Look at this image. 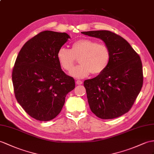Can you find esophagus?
I'll use <instances>...</instances> for the list:
<instances>
[{
  "instance_id": "34e87169",
  "label": "esophagus",
  "mask_w": 154,
  "mask_h": 154,
  "mask_svg": "<svg viewBox=\"0 0 154 154\" xmlns=\"http://www.w3.org/2000/svg\"><path fill=\"white\" fill-rule=\"evenodd\" d=\"M76 84L77 85H81V84H83V82L81 81V80H76Z\"/></svg>"
}]
</instances>
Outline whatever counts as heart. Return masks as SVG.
<instances>
[{"label":"heart","mask_w":154,"mask_h":154,"mask_svg":"<svg viewBox=\"0 0 154 154\" xmlns=\"http://www.w3.org/2000/svg\"><path fill=\"white\" fill-rule=\"evenodd\" d=\"M110 51L104 44L96 40L82 38L72 44L71 49L60 48L57 53L58 61L63 69L69 71L72 69L76 58L80 65L70 71V75L83 78L91 73L97 75L106 69L110 61Z\"/></svg>","instance_id":"obj_1"}]
</instances>
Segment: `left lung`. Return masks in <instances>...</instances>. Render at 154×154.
Wrapping results in <instances>:
<instances>
[{
	"label": "left lung",
	"mask_w": 154,
	"mask_h": 154,
	"mask_svg": "<svg viewBox=\"0 0 154 154\" xmlns=\"http://www.w3.org/2000/svg\"><path fill=\"white\" fill-rule=\"evenodd\" d=\"M102 40L110 51V61L103 72L84 85L91 112L97 117L113 119L132 107L143 84L140 56L127 40L109 31L82 32Z\"/></svg>",
	"instance_id": "left-lung-1"
}]
</instances>
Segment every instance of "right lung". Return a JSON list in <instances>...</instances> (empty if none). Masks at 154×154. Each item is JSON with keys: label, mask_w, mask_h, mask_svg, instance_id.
Masks as SVG:
<instances>
[{"label": "right lung", "mask_w": 154, "mask_h": 154, "mask_svg": "<svg viewBox=\"0 0 154 154\" xmlns=\"http://www.w3.org/2000/svg\"><path fill=\"white\" fill-rule=\"evenodd\" d=\"M70 38L65 32L42 31L28 40L12 71L14 94L24 110L36 120L55 118L75 88L74 78L61 68L57 51Z\"/></svg>", "instance_id": "1"}]
</instances>
